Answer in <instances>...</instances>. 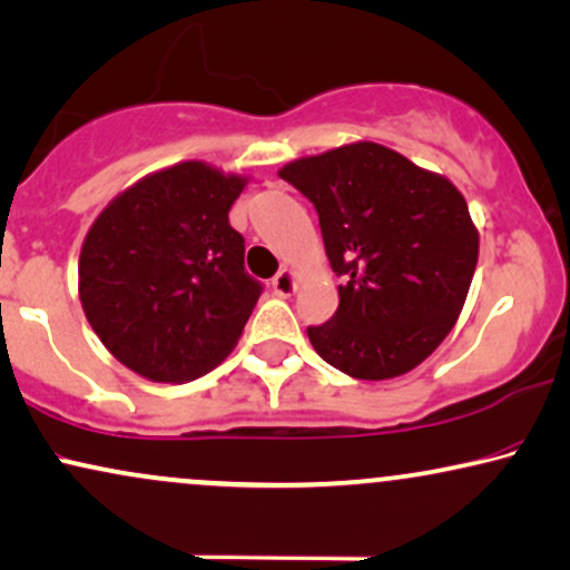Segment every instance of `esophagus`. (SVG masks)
<instances>
[{
  "instance_id": "obj_1",
  "label": "esophagus",
  "mask_w": 570,
  "mask_h": 570,
  "mask_svg": "<svg viewBox=\"0 0 570 570\" xmlns=\"http://www.w3.org/2000/svg\"><path fill=\"white\" fill-rule=\"evenodd\" d=\"M294 289H297V273L292 268H284L276 278H273V292H276L278 297H292Z\"/></svg>"
}]
</instances>
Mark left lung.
<instances>
[{"mask_svg":"<svg viewBox=\"0 0 570 570\" xmlns=\"http://www.w3.org/2000/svg\"><path fill=\"white\" fill-rule=\"evenodd\" d=\"M318 210L338 309L309 326L315 352L352 379L421 365L455 326L479 261V232L450 178L376 141H352L278 170Z\"/></svg>","mask_w":570,"mask_h":570,"instance_id":"8db88e82","label":"left lung"}]
</instances>
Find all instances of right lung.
Listing matches in <instances>:
<instances>
[{
    "mask_svg": "<svg viewBox=\"0 0 570 570\" xmlns=\"http://www.w3.org/2000/svg\"><path fill=\"white\" fill-rule=\"evenodd\" d=\"M244 173L184 160L107 202L78 257V297L115 360L157 384H184L239 342L261 284L244 273L228 210Z\"/></svg>",
    "mask_w": 570,
    "mask_h": 570,
    "instance_id": "add662e5",
    "label": "right lung"
}]
</instances>
